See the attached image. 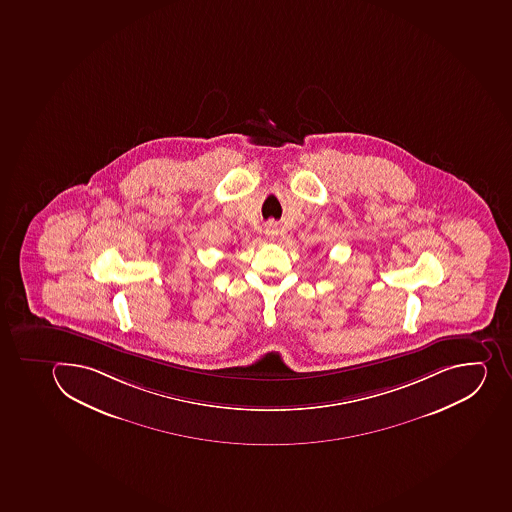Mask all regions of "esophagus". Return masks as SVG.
Listing matches in <instances>:
<instances>
[{
    "label": "esophagus",
    "mask_w": 512,
    "mask_h": 512,
    "mask_svg": "<svg viewBox=\"0 0 512 512\" xmlns=\"http://www.w3.org/2000/svg\"><path fill=\"white\" fill-rule=\"evenodd\" d=\"M266 235L271 238V240H274L277 235H279V228H277V225H269V227L266 228Z\"/></svg>",
    "instance_id": "obj_1"
}]
</instances>
